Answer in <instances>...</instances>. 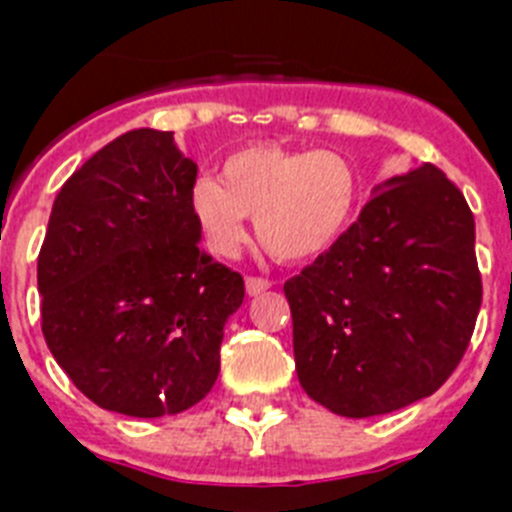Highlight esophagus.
Segmentation results:
<instances>
[{"instance_id": "obj_1", "label": "esophagus", "mask_w": 512, "mask_h": 512, "mask_svg": "<svg viewBox=\"0 0 512 512\" xmlns=\"http://www.w3.org/2000/svg\"><path fill=\"white\" fill-rule=\"evenodd\" d=\"M244 286H247V293H250V296H257V293L268 291V288L273 286V283H270L268 278H260V275H247V281H244Z\"/></svg>"}]
</instances>
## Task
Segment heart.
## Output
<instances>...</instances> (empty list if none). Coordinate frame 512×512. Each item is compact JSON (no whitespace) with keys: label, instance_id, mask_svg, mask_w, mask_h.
<instances>
[{"label":"heart","instance_id":"1","mask_svg":"<svg viewBox=\"0 0 512 512\" xmlns=\"http://www.w3.org/2000/svg\"><path fill=\"white\" fill-rule=\"evenodd\" d=\"M358 195V172L340 151L255 144L226 157L221 185L211 177L195 182L190 213L213 255H237L247 242L244 219H255L257 239L270 255L301 262L340 239Z\"/></svg>","mask_w":512,"mask_h":512}]
</instances>
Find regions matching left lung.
<instances>
[{"instance_id":"8db88e82","label":"left lung","mask_w":512,"mask_h":512,"mask_svg":"<svg viewBox=\"0 0 512 512\" xmlns=\"http://www.w3.org/2000/svg\"><path fill=\"white\" fill-rule=\"evenodd\" d=\"M283 291L314 402L373 417L430 397L464 358L482 306L466 198L430 162L391 177Z\"/></svg>"}]
</instances>
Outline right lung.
<instances>
[{"mask_svg":"<svg viewBox=\"0 0 512 512\" xmlns=\"http://www.w3.org/2000/svg\"><path fill=\"white\" fill-rule=\"evenodd\" d=\"M195 175L172 131L136 128L92 154L53 201L38 255L43 337L102 410L177 415L216 384L244 281L198 244Z\"/></svg>","mask_w":512,"mask_h":512,"instance_id":"1","label":"right lung"}]
</instances>
